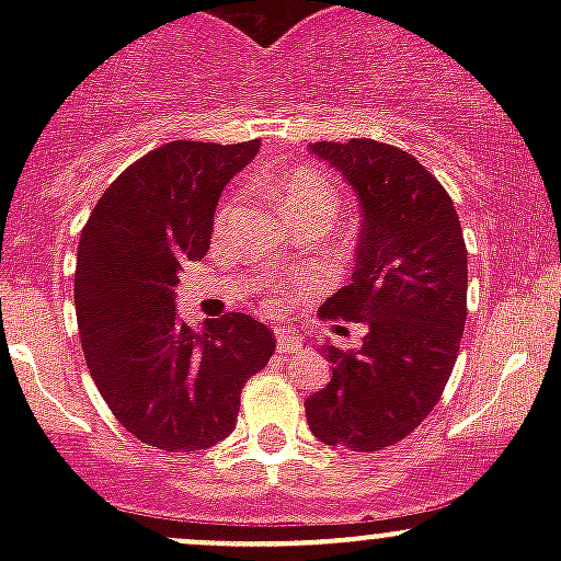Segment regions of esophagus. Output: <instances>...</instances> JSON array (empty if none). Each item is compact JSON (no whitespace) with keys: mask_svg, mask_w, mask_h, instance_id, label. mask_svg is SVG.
<instances>
[{"mask_svg":"<svg viewBox=\"0 0 561 561\" xmlns=\"http://www.w3.org/2000/svg\"><path fill=\"white\" fill-rule=\"evenodd\" d=\"M301 347H304V342L298 333L287 331V328H279V331H276V350H279V353H285V355L298 353Z\"/></svg>","mask_w":561,"mask_h":561,"instance_id":"34e87169","label":"esophagus"}]
</instances>
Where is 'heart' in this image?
<instances>
[{
  "mask_svg": "<svg viewBox=\"0 0 561 561\" xmlns=\"http://www.w3.org/2000/svg\"><path fill=\"white\" fill-rule=\"evenodd\" d=\"M279 195H282V203H285L287 211H293V208H301V206H328V208L336 206V186H333L331 175H328L325 171H320V168H312V165H304V168H298V171L287 173L279 184ZM236 201H239V197L233 195V197H228L222 206H219L217 225H222L225 219L230 217ZM274 304L276 307H285L287 298L276 296Z\"/></svg>",
  "mask_w": 561,
  "mask_h": 561,
  "instance_id": "heart-1",
  "label": "heart"
}]
</instances>
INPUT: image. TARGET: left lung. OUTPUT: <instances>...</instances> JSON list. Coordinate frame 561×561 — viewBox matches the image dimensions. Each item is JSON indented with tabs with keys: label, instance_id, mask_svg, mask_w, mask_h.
Instances as JSON below:
<instances>
[{
	"label": "left lung",
	"instance_id": "1",
	"mask_svg": "<svg viewBox=\"0 0 561 561\" xmlns=\"http://www.w3.org/2000/svg\"><path fill=\"white\" fill-rule=\"evenodd\" d=\"M312 151L364 208L358 263L320 314L369 333L360 350L325 344L333 377L304 407L320 443L371 454L415 432L448 386L467 320V244L445 186L404 149L353 138Z\"/></svg>",
	"mask_w": 561,
	"mask_h": 561
}]
</instances>
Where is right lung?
<instances>
[{
    "label": "right lung",
    "instance_id": "obj_1",
    "mask_svg": "<svg viewBox=\"0 0 561 561\" xmlns=\"http://www.w3.org/2000/svg\"><path fill=\"white\" fill-rule=\"evenodd\" d=\"M260 151L173 140L140 157L83 225L76 314L83 358L116 421L151 448L190 454L236 428L241 388L274 355L271 328L230 312L190 328L175 317L181 265L211 244L222 186Z\"/></svg>",
    "mask_w": 561,
    "mask_h": 561
}]
</instances>
